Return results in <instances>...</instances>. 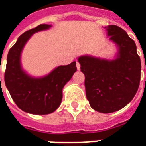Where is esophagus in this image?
Here are the masks:
<instances>
[{"instance_id":"esophagus-1","label":"esophagus","mask_w":146,"mask_h":146,"mask_svg":"<svg viewBox=\"0 0 146 146\" xmlns=\"http://www.w3.org/2000/svg\"><path fill=\"white\" fill-rule=\"evenodd\" d=\"M76 68H77V70H80V62H77V61H76Z\"/></svg>"}]
</instances>
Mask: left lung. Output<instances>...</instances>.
I'll use <instances>...</instances> for the list:
<instances>
[{
	"mask_svg": "<svg viewBox=\"0 0 146 146\" xmlns=\"http://www.w3.org/2000/svg\"><path fill=\"white\" fill-rule=\"evenodd\" d=\"M110 40L118 47L112 60L83 56L78 58L85 75L86 96L90 107L100 113L119 111L133 99L141 78V60L136 45L117 25L105 27ZM146 68V66H145Z\"/></svg>",
	"mask_w": 146,
	"mask_h": 146,
	"instance_id": "obj_1",
	"label": "left lung"
}]
</instances>
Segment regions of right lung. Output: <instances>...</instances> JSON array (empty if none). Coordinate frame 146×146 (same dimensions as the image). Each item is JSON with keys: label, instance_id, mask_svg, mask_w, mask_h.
Listing matches in <instances>:
<instances>
[{"label": "right lung", "instance_id": "right-lung-1", "mask_svg": "<svg viewBox=\"0 0 146 146\" xmlns=\"http://www.w3.org/2000/svg\"><path fill=\"white\" fill-rule=\"evenodd\" d=\"M50 27L43 24L24 32L7 54L5 85L17 106L29 114H48L55 111L62 101V88L76 71L75 61L59 66L40 78L32 77L22 70L21 53L28 40L35 32Z\"/></svg>", "mask_w": 146, "mask_h": 146}]
</instances>
